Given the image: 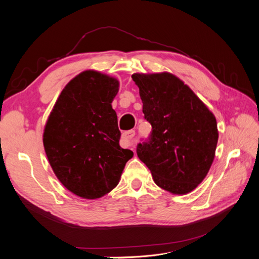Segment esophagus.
Segmentation results:
<instances>
[{
  "label": "esophagus",
  "instance_id": "1",
  "mask_svg": "<svg viewBox=\"0 0 259 259\" xmlns=\"http://www.w3.org/2000/svg\"><path fill=\"white\" fill-rule=\"evenodd\" d=\"M135 136V131H127L123 133L122 135V140L124 142L125 146L128 147L131 145H133V138Z\"/></svg>",
  "mask_w": 259,
  "mask_h": 259
}]
</instances>
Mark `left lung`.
<instances>
[{
  "instance_id": "obj_1",
  "label": "left lung",
  "mask_w": 259,
  "mask_h": 259,
  "mask_svg": "<svg viewBox=\"0 0 259 259\" xmlns=\"http://www.w3.org/2000/svg\"><path fill=\"white\" fill-rule=\"evenodd\" d=\"M145 119L151 124L137 155L154 183L173 194H186L202 183L215 158V115L189 86L168 72L134 73Z\"/></svg>"
}]
</instances>
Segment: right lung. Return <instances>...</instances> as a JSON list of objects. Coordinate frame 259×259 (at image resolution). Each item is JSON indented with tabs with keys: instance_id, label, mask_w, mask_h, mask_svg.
Instances as JSON below:
<instances>
[{
	"instance_id": "1",
	"label": "right lung",
	"mask_w": 259,
	"mask_h": 259,
	"mask_svg": "<svg viewBox=\"0 0 259 259\" xmlns=\"http://www.w3.org/2000/svg\"><path fill=\"white\" fill-rule=\"evenodd\" d=\"M119 81L86 70L70 81L46 122L43 145L59 182L83 199L104 197L119 184L134 155L120 147L112 100Z\"/></svg>"
}]
</instances>
